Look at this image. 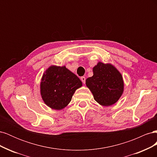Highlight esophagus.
<instances>
[{"label":"esophagus","mask_w":157,"mask_h":157,"mask_svg":"<svg viewBox=\"0 0 157 157\" xmlns=\"http://www.w3.org/2000/svg\"><path fill=\"white\" fill-rule=\"evenodd\" d=\"M80 79H81L82 82L84 84L85 83V82H86V78H85V77H82L81 78H80Z\"/></svg>","instance_id":"1"}]
</instances>
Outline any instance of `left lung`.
<instances>
[{
	"mask_svg": "<svg viewBox=\"0 0 157 157\" xmlns=\"http://www.w3.org/2000/svg\"><path fill=\"white\" fill-rule=\"evenodd\" d=\"M94 75L86 80V84L93 94L94 98L103 106L115 103L124 90L122 77L110 64L99 62L93 68Z\"/></svg>",
	"mask_w": 157,
	"mask_h": 157,
	"instance_id": "left-lung-1",
	"label": "left lung"
}]
</instances>
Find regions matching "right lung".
<instances>
[{"label":"right lung","instance_id":"right-lung-1","mask_svg":"<svg viewBox=\"0 0 157 157\" xmlns=\"http://www.w3.org/2000/svg\"><path fill=\"white\" fill-rule=\"evenodd\" d=\"M80 86L81 80L65 66H51L42 76L40 93L47 105L60 110L68 105L75 90Z\"/></svg>","mask_w":157,"mask_h":157}]
</instances>
